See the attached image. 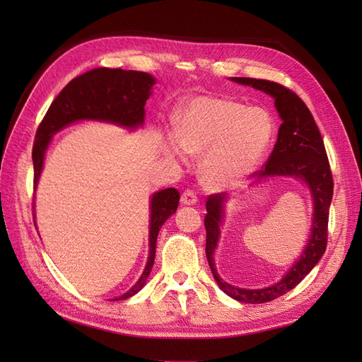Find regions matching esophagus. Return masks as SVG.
Instances as JSON below:
<instances>
[{
  "label": "esophagus",
  "instance_id": "obj_1",
  "mask_svg": "<svg viewBox=\"0 0 362 362\" xmlns=\"http://www.w3.org/2000/svg\"><path fill=\"white\" fill-rule=\"evenodd\" d=\"M181 202L184 205H193L198 202V196H196V193L193 190H185L182 194H181Z\"/></svg>",
  "mask_w": 362,
  "mask_h": 362
}]
</instances>
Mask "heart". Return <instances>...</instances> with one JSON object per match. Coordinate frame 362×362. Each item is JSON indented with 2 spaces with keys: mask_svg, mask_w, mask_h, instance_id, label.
<instances>
[{
  "mask_svg": "<svg viewBox=\"0 0 362 362\" xmlns=\"http://www.w3.org/2000/svg\"><path fill=\"white\" fill-rule=\"evenodd\" d=\"M275 125L258 107L231 98L201 95L185 103L175 117V139L184 152L202 158V178L211 189H231L255 169ZM176 144L169 156L181 158Z\"/></svg>",
  "mask_w": 362,
  "mask_h": 362,
  "instance_id": "obj_1",
  "label": "heart"
}]
</instances>
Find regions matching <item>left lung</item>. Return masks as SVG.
<instances>
[{"instance_id":"left-lung-1","label":"left lung","mask_w":362,"mask_h":362,"mask_svg":"<svg viewBox=\"0 0 362 362\" xmlns=\"http://www.w3.org/2000/svg\"><path fill=\"white\" fill-rule=\"evenodd\" d=\"M233 81L252 86L275 98V107L282 119L276 144L273 146L272 154L264 163V166L254 172V175H257V178L270 177V175L298 177L308 184L314 198L311 238L306 243V249L302 252L299 261L290 269L286 276L279 282L273 284L272 287L261 290H245L229 286L228 282L217 275L214 269L213 252L217 245L218 233H221L226 193L221 192L208 196L205 204L206 214L204 221L206 229L205 254L214 279L217 281L218 287L238 302L266 303L293 290L323 257L327 245V221H329L334 180L319 127H317L310 108L306 107L298 95L287 89L286 86L270 80L234 76Z\"/></svg>"}]
</instances>
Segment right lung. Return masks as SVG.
<instances>
[{"instance_id": "add662e5", "label": "right lung", "mask_w": 362, "mask_h": 362, "mask_svg": "<svg viewBox=\"0 0 362 362\" xmlns=\"http://www.w3.org/2000/svg\"><path fill=\"white\" fill-rule=\"evenodd\" d=\"M154 84L156 80L146 72L110 68H96L71 80L52 101L36 131L35 145H33L35 190L42 172L43 157L54 133L80 119L107 120V122L136 128L144 124L145 104ZM178 204L180 192L173 187L160 190L152 196L148 264L136 286L116 300L131 298L145 286L149 272L154 266L160 228L170 214L177 211Z\"/></svg>"}]
</instances>
